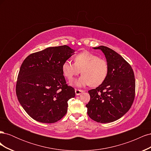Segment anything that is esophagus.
<instances>
[{
    "label": "esophagus",
    "instance_id": "34e87169",
    "mask_svg": "<svg viewBox=\"0 0 151 151\" xmlns=\"http://www.w3.org/2000/svg\"><path fill=\"white\" fill-rule=\"evenodd\" d=\"M75 92H76V95H80L81 94L83 93L84 92L83 90H81V89H75Z\"/></svg>",
    "mask_w": 151,
    "mask_h": 151
}]
</instances>
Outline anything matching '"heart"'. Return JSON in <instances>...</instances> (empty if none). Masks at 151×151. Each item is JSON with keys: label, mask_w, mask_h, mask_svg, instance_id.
Segmentation results:
<instances>
[{"label": "heart", "mask_w": 151, "mask_h": 151, "mask_svg": "<svg viewBox=\"0 0 151 151\" xmlns=\"http://www.w3.org/2000/svg\"><path fill=\"white\" fill-rule=\"evenodd\" d=\"M74 63L65 61L62 65V72L67 80L71 82L74 76L81 72L82 75L75 81L74 85L81 87L90 85L96 87L101 84L108 74L107 62L96 55L88 51L81 52L74 57Z\"/></svg>", "instance_id": "1"}]
</instances>
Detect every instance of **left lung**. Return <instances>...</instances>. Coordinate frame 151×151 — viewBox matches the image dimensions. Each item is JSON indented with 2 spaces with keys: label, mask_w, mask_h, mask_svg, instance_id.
Masks as SVG:
<instances>
[{
  "label": "left lung",
  "mask_w": 151,
  "mask_h": 151,
  "mask_svg": "<svg viewBox=\"0 0 151 151\" xmlns=\"http://www.w3.org/2000/svg\"><path fill=\"white\" fill-rule=\"evenodd\" d=\"M101 50L106 58L108 74L103 83L88 91L90 101L86 106L91 119L109 123L119 119L129 110L134 103L135 80L133 69L120 55L104 46Z\"/></svg>",
  "instance_id": "1"
}]
</instances>
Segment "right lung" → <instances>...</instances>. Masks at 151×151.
<instances>
[{"label": "right lung", "mask_w": 151, "mask_h": 151, "mask_svg": "<svg viewBox=\"0 0 151 151\" xmlns=\"http://www.w3.org/2000/svg\"><path fill=\"white\" fill-rule=\"evenodd\" d=\"M67 45L30 54L20 67L16 86L19 102L33 119L52 123L67 111L75 90L66 84L62 65L74 53Z\"/></svg>", "instance_id": "right-lung-1"}]
</instances>
